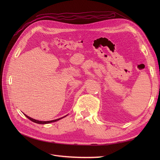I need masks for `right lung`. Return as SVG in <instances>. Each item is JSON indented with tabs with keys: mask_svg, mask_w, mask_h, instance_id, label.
Wrapping results in <instances>:
<instances>
[{
	"mask_svg": "<svg viewBox=\"0 0 160 160\" xmlns=\"http://www.w3.org/2000/svg\"><path fill=\"white\" fill-rule=\"evenodd\" d=\"M24 115H25L28 119H30L31 121H32V122H35V123H38V124H47V123H52V122H57V121H59V119H62V118H64L65 117H66V116L67 115L64 116V117L59 118V119H55V120L47 121V122H44V121H43V122H42V121H38V120H37V119H33V118H30V117H28V115H27L25 114V113H24Z\"/></svg>",
	"mask_w": 160,
	"mask_h": 160,
	"instance_id": "right-lung-1",
	"label": "right lung"
}]
</instances>
